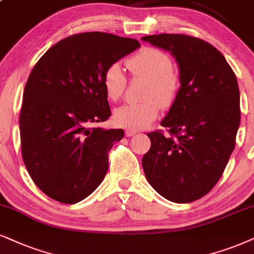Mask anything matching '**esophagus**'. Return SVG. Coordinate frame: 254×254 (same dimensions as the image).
<instances>
[{
    "label": "esophagus",
    "mask_w": 254,
    "mask_h": 254,
    "mask_svg": "<svg viewBox=\"0 0 254 254\" xmlns=\"http://www.w3.org/2000/svg\"><path fill=\"white\" fill-rule=\"evenodd\" d=\"M136 133H137V131H134V130H125V134H127V137H132Z\"/></svg>",
    "instance_id": "obj_1"
}]
</instances>
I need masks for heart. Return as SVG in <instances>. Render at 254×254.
<instances>
[{"instance_id": "b5f03b06", "label": "heart", "mask_w": 254, "mask_h": 254, "mask_svg": "<svg viewBox=\"0 0 254 254\" xmlns=\"http://www.w3.org/2000/svg\"><path fill=\"white\" fill-rule=\"evenodd\" d=\"M132 77L147 79L144 92L146 101L127 103L115 111V122L129 130H142L158 116L159 109H168L177 98L181 78L173 71V62L168 54L155 48H144L127 61ZM127 78L118 63L107 66L103 86L108 98L116 102L123 97Z\"/></svg>"}]
</instances>
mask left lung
<instances>
[{
	"label": "left lung",
	"mask_w": 254,
	"mask_h": 254,
	"mask_svg": "<svg viewBox=\"0 0 254 254\" xmlns=\"http://www.w3.org/2000/svg\"><path fill=\"white\" fill-rule=\"evenodd\" d=\"M171 51L179 65L181 89L160 125L147 133L151 147L142 164L147 182L173 203H191L219 181L236 146L240 95L236 73L219 50L183 34L144 36Z\"/></svg>",
	"instance_id": "8db88e82"
}]
</instances>
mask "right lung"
Returning a JSON list of instances; mask_svg holds the SVG:
<instances>
[{"mask_svg":"<svg viewBox=\"0 0 254 254\" xmlns=\"http://www.w3.org/2000/svg\"><path fill=\"white\" fill-rule=\"evenodd\" d=\"M139 46L133 38L92 31L57 42L28 77L20 114L21 152L37 188L63 204L91 194L109 168L122 129L95 124L111 116L107 66Z\"/></svg>","mask_w":254,"mask_h":254,"instance_id":"1","label":"right lung"}]
</instances>
